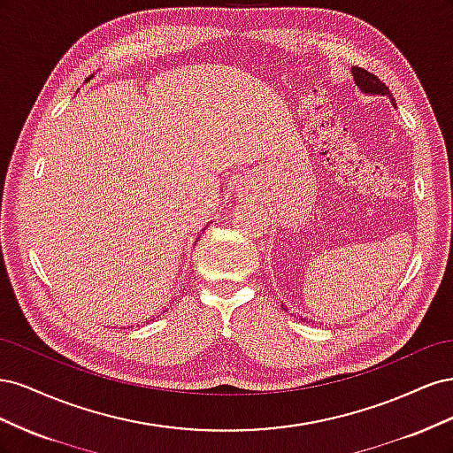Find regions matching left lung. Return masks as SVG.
<instances>
[{"instance_id": "left-lung-1", "label": "left lung", "mask_w": 453, "mask_h": 453, "mask_svg": "<svg viewBox=\"0 0 453 453\" xmlns=\"http://www.w3.org/2000/svg\"><path fill=\"white\" fill-rule=\"evenodd\" d=\"M351 75H353L355 85L359 87V90L363 94H368V96H386V98L391 100V105H396L395 100H393V94L389 92V88L383 85L376 75L368 73L366 70H363V67H357V65L351 67ZM281 308L287 310L283 304H281Z\"/></svg>"}]
</instances>
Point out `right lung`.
Wrapping results in <instances>:
<instances>
[{"label": "right lung", "mask_w": 453, "mask_h": 453, "mask_svg": "<svg viewBox=\"0 0 453 453\" xmlns=\"http://www.w3.org/2000/svg\"><path fill=\"white\" fill-rule=\"evenodd\" d=\"M87 81H90V77H88V79H87ZM203 230H205V228H203Z\"/></svg>", "instance_id": "1"}]
</instances>
